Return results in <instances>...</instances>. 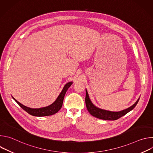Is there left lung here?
I'll list each match as a JSON object with an SVG mask.
<instances>
[{
    "instance_id": "1",
    "label": "left lung",
    "mask_w": 153,
    "mask_h": 153,
    "mask_svg": "<svg viewBox=\"0 0 153 153\" xmlns=\"http://www.w3.org/2000/svg\"><path fill=\"white\" fill-rule=\"evenodd\" d=\"M139 100V98L138 100L134 104H133L131 106L128 108L127 109H125L124 110L118 111V112H114V111H110L103 110V109L99 108L96 107L93 103L91 102L88 92H87L86 90V97H85V103L88 110V112L94 117H96L98 119H100L102 120H115L120 117L123 116L126 114H127L130 111H131L134 108V107L137 104Z\"/></svg>"
}]
</instances>
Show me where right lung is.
Returning a JSON list of instances; mask_svg holds the SVG:
<instances>
[{"instance_id": "add662e5", "label": "right lung", "mask_w": 153, "mask_h": 153, "mask_svg": "<svg viewBox=\"0 0 153 153\" xmlns=\"http://www.w3.org/2000/svg\"><path fill=\"white\" fill-rule=\"evenodd\" d=\"M73 82H70L65 85L63 87V88L56 100L50 105L45 107L40 108H31L27 107L20 102H19L17 100H16L13 97V99L17 103V104L25 110L26 112H27L30 115L34 116H37V117H42V116H51L56 114L57 113L62 106L63 101L64 99V96L66 93L68 89L70 88V86L72 85Z\"/></svg>"}]
</instances>
